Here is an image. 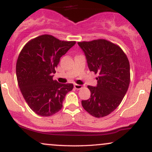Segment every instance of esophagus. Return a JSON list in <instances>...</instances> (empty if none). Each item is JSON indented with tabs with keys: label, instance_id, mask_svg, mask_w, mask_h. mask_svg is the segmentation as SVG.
Returning a JSON list of instances; mask_svg holds the SVG:
<instances>
[{
	"label": "esophagus",
	"instance_id": "esophagus-1",
	"mask_svg": "<svg viewBox=\"0 0 152 152\" xmlns=\"http://www.w3.org/2000/svg\"><path fill=\"white\" fill-rule=\"evenodd\" d=\"M74 88H76V89L79 90V89H81V88H83V86H82V85H79V84H74Z\"/></svg>",
	"mask_w": 152,
	"mask_h": 152
}]
</instances>
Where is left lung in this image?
Here are the masks:
<instances>
[{
	"label": "left lung",
	"mask_w": 152,
	"mask_h": 152,
	"mask_svg": "<svg viewBox=\"0 0 152 152\" xmlns=\"http://www.w3.org/2000/svg\"><path fill=\"white\" fill-rule=\"evenodd\" d=\"M88 69L96 77V87L88 86L91 97L81 101L83 108L96 118L107 116L119 106L130 83L128 58L118 45L106 39L78 42Z\"/></svg>",
	"instance_id": "obj_1"
}]
</instances>
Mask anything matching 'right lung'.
Returning a JSON list of instances; mask_svg holds the SVG:
<instances>
[{
	"instance_id": "add662e5",
	"label": "right lung",
	"mask_w": 152,
	"mask_h": 152,
	"mask_svg": "<svg viewBox=\"0 0 152 152\" xmlns=\"http://www.w3.org/2000/svg\"><path fill=\"white\" fill-rule=\"evenodd\" d=\"M76 41H61L44 34L30 40L19 53L16 62L18 86L24 99L36 114L50 116L60 111L73 83L53 79L55 69Z\"/></svg>"
}]
</instances>
